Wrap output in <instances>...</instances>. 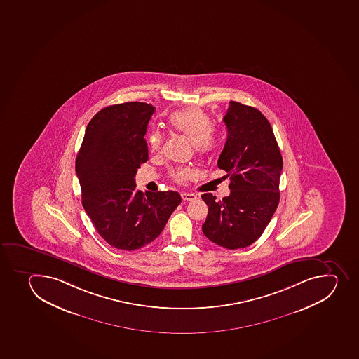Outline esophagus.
Here are the masks:
<instances>
[{"instance_id":"1","label":"esophagus","mask_w":359,"mask_h":359,"mask_svg":"<svg viewBox=\"0 0 359 359\" xmlns=\"http://www.w3.org/2000/svg\"><path fill=\"white\" fill-rule=\"evenodd\" d=\"M181 198L184 200V201H194L198 198V196L194 194H191V193H181Z\"/></svg>"}]
</instances>
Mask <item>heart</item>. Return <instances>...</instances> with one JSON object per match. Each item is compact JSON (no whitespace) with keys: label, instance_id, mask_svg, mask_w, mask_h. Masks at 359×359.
<instances>
[{"label":"heart","instance_id":"b5f03b06","mask_svg":"<svg viewBox=\"0 0 359 359\" xmlns=\"http://www.w3.org/2000/svg\"><path fill=\"white\" fill-rule=\"evenodd\" d=\"M170 126L172 129L186 137L200 154H209L215 149L216 140L214 136V123L212 118L202 109L189 108L172 114L170 117ZM164 136L159 130H154L147 136V143L151 152L157 154L163 145ZM193 172L189 168H178L172 170L173 180L184 182L191 179Z\"/></svg>","mask_w":359,"mask_h":359}]
</instances>
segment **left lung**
<instances>
[{
	"mask_svg": "<svg viewBox=\"0 0 359 359\" xmlns=\"http://www.w3.org/2000/svg\"><path fill=\"white\" fill-rule=\"evenodd\" d=\"M223 122L228 137L217 166L230 175V195L217 200L202 194L208 205L202 231L235 250L256 242L272 219L280 200L283 157L270 122L256 108L230 101Z\"/></svg>",
	"mask_w": 359,
	"mask_h": 359,
	"instance_id": "1",
	"label": "left lung"
}]
</instances>
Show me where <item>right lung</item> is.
I'll use <instances>...</instances> for the list:
<instances>
[{"label": "right lung", "instance_id": "1", "mask_svg": "<svg viewBox=\"0 0 359 359\" xmlns=\"http://www.w3.org/2000/svg\"><path fill=\"white\" fill-rule=\"evenodd\" d=\"M144 102L106 107L93 117L76 161L82 205L100 236L118 250L140 249L161 235L180 205L178 191H138L137 170L149 159Z\"/></svg>", "mask_w": 359, "mask_h": 359}]
</instances>
